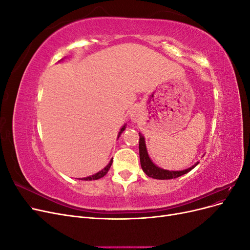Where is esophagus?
I'll use <instances>...</instances> for the list:
<instances>
[{
	"instance_id": "esophagus-1",
	"label": "esophagus",
	"mask_w": 250,
	"mask_h": 250,
	"mask_svg": "<svg viewBox=\"0 0 250 250\" xmlns=\"http://www.w3.org/2000/svg\"><path fill=\"white\" fill-rule=\"evenodd\" d=\"M132 117H134V116H132Z\"/></svg>"
}]
</instances>
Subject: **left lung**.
<instances>
[{"label": "left lung", "mask_w": 250, "mask_h": 250, "mask_svg": "<svg viewBox=\"0 0 250 250\" xmlns=\"http://www.w3.org/2000/svg\"><path fill=\"white\" fill-rule=\"evenodd\" d=\"M140 135V141H139V150H140V161H141V167L143 171L146 173V175L149 177H152L155 179H172V178H177L184 174H187L188 172H190L192 169H194L196 166L199 164V162L193 165L192 167L188 168L183 171H169V170H164L160 167H157L156 165L153 164V162L150 160V157L147 152V148H146V143H145V138L143 137L141 133Z\"/></svg>", "instance_id": "8db88e82"}]
</instances>
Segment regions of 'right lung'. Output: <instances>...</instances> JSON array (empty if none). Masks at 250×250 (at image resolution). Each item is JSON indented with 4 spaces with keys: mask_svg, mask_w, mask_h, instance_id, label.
<instances>
[{
    "mask_svg": "<svg viewBox=\"0 0 250 250\" xmlns=\"http://www.w3.org/2000/svg\"><path fill=\"white\" fill-rule=\"evenodd\" d=\"M125 128H126V124L121 128V130H120V132H119V137L121 135V133H122L124 130H125ZM118 137V138H119ZM111 164H112V160H110V162L108 163V165L106 166V167H105L103 170H101V171H99L98 173H96V174H94V175H92V176H88V177H84V178H81V180H96V179H99V178H101V177H103L104 175H106V173L108 172V170L110 169V167H111Z\"/></svg>",
    "mask_w": 250,
    "mask_h": 250,
    "instance_id": "1",
    "label": "right lung"
}]
</instances>
